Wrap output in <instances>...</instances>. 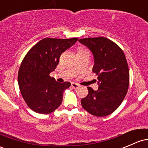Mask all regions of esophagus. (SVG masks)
<instances>
[{
  "label": "esophagus",
  "instance_id": "1",
  "mask_svg": "<svg viewBox=\"0 0 148 148\" xmlns=\"http://www.w3.org/2000/svg\"><path fill=\"white\" fill-rule=\"evenodd\" d=\"M71 86L73 89H77L79 87H80V85H78V84L77 83H75V82H73L72 84H71Z\"/></svg>",
  "mask_w": 148,
  "mask_h": 148
}]
</instances>
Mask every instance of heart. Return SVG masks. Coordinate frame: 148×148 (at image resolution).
Segmentation results:
<instances>
[{"label": "heart", "mask_w": 148, "mask_h": 148, "mask_svg": "<svg viewBox=\"0 0 148 148\" xmlns=\"http://www.w3.org/2000/svg\"><path fill=\"white\" fill-rule=\"evenodd\" d=\"M85 50H86V49H85L84 48H79L78 51H85Z\"/></svg>", "instance_id": "b5f03b06"}]
</instances>
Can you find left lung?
Masks as SVG:
<instances>
[{
  "mask_svg": "<svg viewBox=\"0 0 148 148\" xmlns=\"http://www.w3.org/2000/svg\"><path fill=\"white\" fill-rule=\"evenodd\" d=\"M81 44L92 52V72L97 75L98 90L87 87L88 95L81 99L83 109L103 117L112 114L124 99L129 86V69L123 50L107 38H85Z\"/></svg>",
  "mask_w": 148,
  "mask_h": 148,
  "instance_id": "8db88e82",
  "label": "left lung"
}]
</instances>
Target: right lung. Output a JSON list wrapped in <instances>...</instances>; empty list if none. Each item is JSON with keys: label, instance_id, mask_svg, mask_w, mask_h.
Masks as SVG:
<instances>
[{"label": "right lung", "instance_id": "add662e5", "mask_svg": "<svg viewBox=\"0 0 148 148\" xmlns=\"http://www.w3.org/2000/svg\"><path fill=\"white\" fill-rule=\"evenodd\" d=\"M77 38H45L30 49L18 71V85L24 100L32 110L50 114L61 105L69 82L60 83L49 74L59 63L61 53L72 47Z\"/></svg>", "mask_w": 148, "mask_h": 148}]
</instances>
